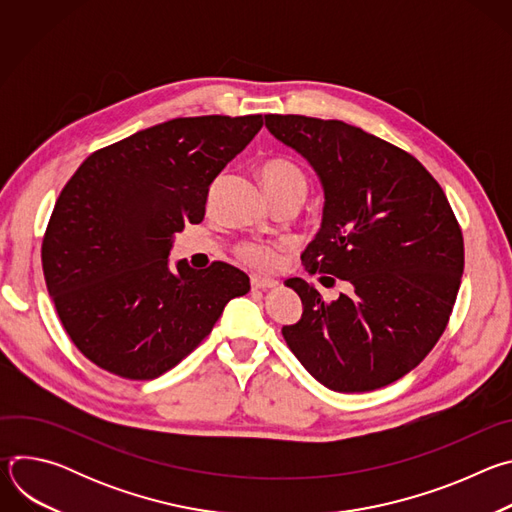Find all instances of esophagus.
<instances>
[{
  "label": "esophagus",
  "instance_id": "1",
  "mask_svg": "<svg viewBox=\"0 0 512 512\" xmlns=\"http://www.w3.org/2000/svg\"><path fill=\"white\" fill-rule=\"evenodd\" d=\"M251 285H253V289H269V287H277L279 281H277V279H271V277L253 275V277H251Z\"/></svg>",
  "mask_w": 512,
  "mask_h": 512
}]
</instances>
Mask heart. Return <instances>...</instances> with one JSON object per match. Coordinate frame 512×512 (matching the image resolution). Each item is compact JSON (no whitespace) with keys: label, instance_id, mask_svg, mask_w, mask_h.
Segmentation results:
<instances>
[{"label":"heart","instance_id":"1","mask_svg":"<svg viewBox=\"0 0 512 512\" xmlns=\"http://www.w3.org/2000/svg\"><path fill=\"white\" fill-rule=\"evenodd\" d=\"M261 180L267 192L304 190L308 188L304 172L289 160L273 158L261 166ZM239 257L255 269H273L279 261L277 247L267 243H247L239 247Z\"/></svg>","mask_w":512,"mask_h":512}]
</instances>
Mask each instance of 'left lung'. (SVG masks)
I'll list each match as a JSON object with an SVG mask.
<instances>
[{"instance_id": "1", "label": "left lung", "mask_w": 512, "mask_h": 512, "mask_svg": "<svg viewBox=\"0 0 512 512\" xmlns=\"http://www.w3.org/2000/svg\"><path fill=\"white\" fill-rule=\"evenodd\" d=\"M265 127L308 160L324 188L306 271L350 283V294L328 304L312 283L287 279L304 312L281 334L324 387H387L417 367L450 320L464 273L452 206L411 154L360 127L304 115H265Z\"/></svg>"}]
</instances>
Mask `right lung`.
<instances>
[{"label": "right lung", "instance_id": "right-lung-1", "mask_svg": "<svg viewBox=\"0 0 512 512\" xmlns=\"http://www.w3.org/2000/svg\"><path fill=\"white\" fill-rule=\"evenodd\" d=\"M263 127L261 115L178 117L91 154L62 188L42 241L58 318L97 367L131 381L188 356L251 283L214 261L170 269L186 223H200L212 180Z\"/></svg>", "mask_w": 512, "mask_h": 512}]
</instances>
